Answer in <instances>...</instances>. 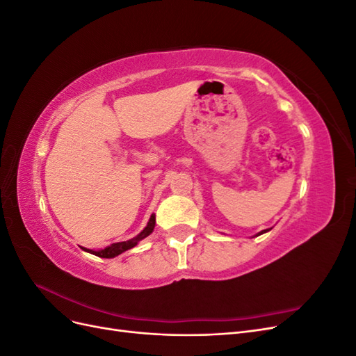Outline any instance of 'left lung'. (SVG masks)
<instances>
[{"instance_id":"obj_1","label":"left lung","mask_w":356,"mask_h":356,"mask_svg":"<svg viewBox=\"0 0 356 356\" xmlns=\"http://www.w3.org/2000/svg\"><path fill=\"white\" fill-rule=\"evenodd\" d=\"M268 230H272V229H266V230H263V232H260V233H257L255 236H260V234H263V233H266V232H268Z\"/></svg>"}]
</instances>
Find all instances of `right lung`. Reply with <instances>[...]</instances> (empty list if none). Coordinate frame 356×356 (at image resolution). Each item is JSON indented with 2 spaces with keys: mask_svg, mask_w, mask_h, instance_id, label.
<instances>
[{
  "mask_svg": "<svg viewBox=\"0 0 356 356\" xmlns=\"http://www.w3.org/2000/svg\"><path fill=\"white\" fill-rule=\"evenodd\" d=\"M154 225H156V215L152 213V217H149V221L147 224V227L139 233L138 236H135V238L129 239V241H124V242H115V243H111L110 246L104 248V250H99V251H92V250H86V248H83V250L86 252H90L96 257H101V258H114L117 255H120L122 252L131 250V248L136 246L139 241H143L144 238H147L148 234H152L153 230H154Z\"/></svg>",
  "mask_w": 356,
  "mask_h": 356,
  "instance_id": "obj_1",
  "label": "right lung"
}]
</instances>
